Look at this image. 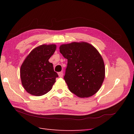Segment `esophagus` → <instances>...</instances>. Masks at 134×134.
Here are the masks:
<instances>
[{
    "instance_id": "34e87169",
    "label": "esophagus",
    "mask_w": 134,
    "mask_h": 134,
    "mask_svg": "<svg viewBox=\"0 0 134 134\" xmlns=\"http://www.w3.org/2000/svg\"><path fill=\"white\" fill-rule=\"evenodd\" d=\"M63 72H58V76H59V77H63Z\"/></svg>"
}]
</instances>
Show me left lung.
<instances>
[{"label":"left lung","mask_w":134,"mask_h":134,"mask_svg":"<svg viewBox=\"0 0 134 134\" xmlns=\"http://www.w3.org/2000/svg\"><path fill=\"white\" fill-rule=\"evenodd\" d=\"M68 59L64 77L70 91L80 98L94 95L105 78V65L99 52L89 43L73 42L59 47Z\"/></svg>","instance_id":"left-lung-1"}]
</instances>
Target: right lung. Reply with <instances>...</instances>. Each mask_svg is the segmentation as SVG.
Returning <instances> with one entry per match:
<instances>
[{
	"label": "right lung",
	"mask_w": 134,
	"mask_h": 134,
	"mask_svg": "<svg viewBox=\"0 0 134 134\" xmlns=\"http://www.w3.org/2000/svg\"><path fill=\"white\" fill-rule=\"evenodd\" d=\"M55 49V44L40 46L30 53L22 64L21 82L28 93L41 96L51 90L58 75L48 59Z\"/></svg>",
	"instance_id": "add662e5"
}]
</instances>
